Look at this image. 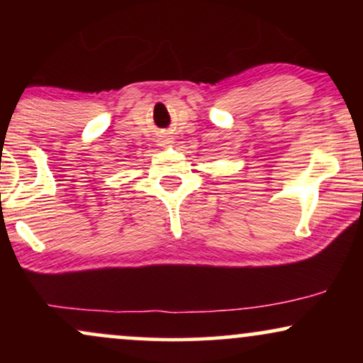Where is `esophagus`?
Wrapping results in <instances>:
<instances>
[{
    "instance_id": "1",
    "label": "esophagus",
    "mask_w": 363,
    "mask_h": 363,
    "mask_svg": "<svg viewBox=\"0 0 363 363\" xmlns=\"http://www.w3.org/2000/svg\"><path fill=\"white\" fill-rule=\"evenodd\" d=\"M165 143H167V141H165Z\"/></svg>"
}]
</instances>
